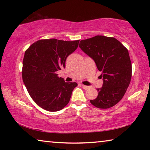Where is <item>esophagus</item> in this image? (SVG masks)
<instances>
[{
    "mask_svg": "<svg viewBox=\"0 0 150 150\" xmlns=\"http://www.w3.org/2000/svg\"><path fill=\"white\" fill-rule=\"evenodd\" d=\"M82 87L85 90H87L88 88H89V87H88V86H86V85H82Z\"/></svg>",
    "mask_w": 150,
    "mask_h": 150,
    "instance_id": "34e87169",
    "label": "esophagus"
}]
</instances>
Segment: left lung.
Masks as SVG:
<instances>
[{
  "mask_svg": "<svg viewBox=\"0 0 150 150\" xmlns=\"http://www.w3.org/2000/svg\"><path fill=\"white\" fill-rule=\"evenodd\" d=\"M79 46L102 72L103 87L97 88V97L90 100L91 103L103 109L115 106L122 98L130 83L132 63L128 50L115 38L104 35L81 40Z\"/></svg>",
  "mask_w": 150,
  "mask_h": 150,
  "instance_id": "left-lung-1",
  "label": "left lung"
}]
</instances>
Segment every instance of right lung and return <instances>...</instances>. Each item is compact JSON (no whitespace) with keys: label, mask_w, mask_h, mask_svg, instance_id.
<instances>
[{"label":"right lung","mask_w":150,"mask_h":150,"mask_svg":"<svg viewBox=\"0 0 150 150\" xmlns=\"http://www.w3.org/2000/svg\"><path fill=\"white\" fill-rule=\"evenodd\" d=\"M79 40H40L24 54L22 79L33 100L50 112L63 109L69 103L77 83H66L56 72L65 67L67 57L77 49Z\"/></svg>","instance_id":"obj_1"}]
</instances>
